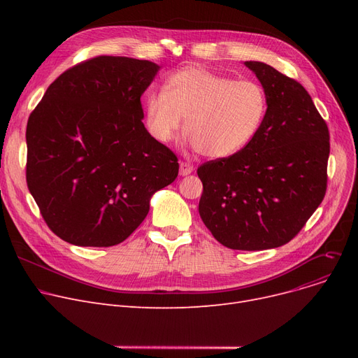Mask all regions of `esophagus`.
Returning <instances> with one entry per match:
<instances>
[{
	"instance_id": "1",
	"label": "esophagus",
	"mask_w": 358,
	"mask_h": 358,
	"mask_svg": "<svg viewBox=\"0 0 358 358\" xmlns=\"http://www.w3.org/2000/svg\"><path fill=\"white\" fill-rule=\"evenodd\" d=\"M194 171V166L189 162H181L180 164V176H190Z\"/></svg>"
}]
</instances>
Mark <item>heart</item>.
<instances>
[{"label":"heart","mask_w":358,"mask_h":358,"mask_svg":"<svg viewBox=\"0 0 358 358\" xmlns=\"http://www.w3.org/2000/svg\"><path fill=\"white\" fill-rule=\"evenodd\" d=\"M268 108L267 92L252 80L235 81L201 66H185L149 91L145 126L158 142L171 141L185 117V131L200 154L224 159L239 154L259 134Z\"/></svg>","instance_id":"b5f03b06"}]
</instances>
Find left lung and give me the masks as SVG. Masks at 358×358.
Wrapping results in <instances>:
<instances>
[{"mask_svg":"<svg viewBox=\"0 0 358 358\" xmlns=\"http://www.w3.org/2000/svg\"><path fill=\"white\" fill-rule=\"evenodd\" d=\"M268 99L257 138L239 154L203 164L199 213L231 250L285 245L327 192L329 131L309 92L273 66L247 61Z\"/></svg>","mask_w":358,"mask_h":358,"instance_id":"8db88e82","label":"left lung"}]
</instances>
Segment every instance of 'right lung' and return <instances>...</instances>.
<instances>
[{"instance_id": "1", "label": "right lung", "mask_w": 358, "mask_h": 358, "mask_svg": "<svg viewBox=\"0 0 358 358\" xmlns=\"http://www.w3.org/2000/svg\"><path fill=\"white\" fill-rule=\"evenodd\" d=\"M159 65L97 56L59 75L27 122V187L48 227L78 247L123 242L178 159L150 136L141 96Z\"/></svg>"}]
</instances>
